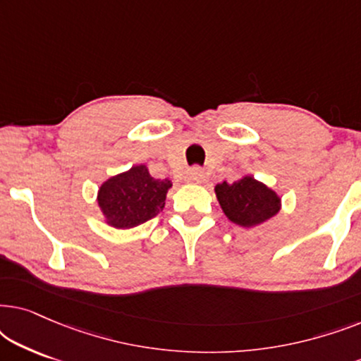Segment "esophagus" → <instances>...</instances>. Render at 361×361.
Wrapping results in <instances>:
<instances>
[{"label": "esophagus", "mask_w": 361, "mask_h": 361, "mask_svg": "<svg viewBox=\"0 0 361 361\" xmlns=\"http://www.w3.org/2000/svg\"><path fill=\"white\" fill-rule=\"evenodd\" d=\"M187 180L192 182V184H202V182L205 180L204 171H202L200 167H194V169L189 172V176H187Z\"/></svg>", "instance_id": "obj_1"}]
</instances>
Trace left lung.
Listing matches in <instances>:
<instances>
[{"label":"left lung","mask_w":361,"mask_h":361,"mask_svg":"<svg viewBox=\"0 0 361 361\" xmlns=\"http://www.w3.org/2000/svg\"><path fill=\"white\" fill-rule=\"evenodd\" d=\"M215 195L226 219L243 228L264 224L281 210V197L253 176H243L231 184L226 180L216 184Z\"/></svg>","instance_id":"obj_1"}]
</instances>
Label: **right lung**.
I'll return each instance as SVG.
<instances>
[{
	"label": "right lung",
	"instance_id": "1",
	"mask_svg": "<svg viewBox=\"0 0 361 361\" xmlns=\"http://www.w3.org/2000/svg\"><path fill=\"white\" fill-rule=\"evenodd\" d=\"M171 187L169 179H154L145 164L133 166L110 177L97 194L103 221L118 230H130L145 224L164 209Z\"/></svg>",
	"mask_w": 361,
	"mask_h": 361
}]
</instances>
